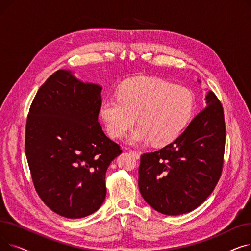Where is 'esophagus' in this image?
<instances>
[{"label": "esophagus", "mask_w": 251, "mask_h": 251, "mask_svg": "<svg viewBox=\"0 0 251 251\" xmlns=\"http://www.w3.org/2000/svg\"><path fill=\"white\" fill-rule=\"evenodd\" d=\"M129 153L131 154V155H133L135 159H139V153L137 152V151H132V150H129Z\"/></svg>", "instance_id": "obj_1"}]
</instances>
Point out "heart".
<instances>
[{"instance_id":"obj_1","label":"heart","mask_w":251,"mask_h":251,"mask_svg":"<svg viewBox=\"0 0 251 251\" xmlns=\"http://www.w3.org/2000/svg\"><path fill=\"white\" fill-rule=\"evenodd\" d=\"M194 111L191 91L165 79L141 77L124 82L117 97L104 98L100 116L108 134L123 137L136 122L132 143L163 147L174 141L189 124Z\"/></svg>"}]
</instances>
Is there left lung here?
I'll list each match as a JSON object with an SVG mask.
<instances>
[{
	"label": "left lung",
	"mask_w": 251,
	"mask_h": 251,
	"mask_svg": "<svg viewBox=\"0 0 251 251\" xmlns=\"http://www.w3.org/2000/svg\"><path fill=\"white\" fill-rule=\"evenodd\" d=\"M205 99L206 107L179 137L140 156V193L161 214L178 216L199 207L222 175L226 142L224 109L212 91Z\"/></svg>",
	"instance_id": "left-lung-1"
}]
</instances>
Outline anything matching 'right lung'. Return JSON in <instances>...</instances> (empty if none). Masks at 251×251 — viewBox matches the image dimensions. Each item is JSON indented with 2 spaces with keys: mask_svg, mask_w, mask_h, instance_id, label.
I'll return each mask as SVG.
<instances>
[{
  "mask_svg": "<svg viewBox=\"0 0 251 251\" xmlns=\"http://www.w3.org/2000/svg\"><path fill=\"white\" fill-rule=\"evenodd\" d=\"M101 87L58 70L39 87L25 128V154L34 188L56 214L87 217L100 207L105 173L122 152L98 120Z\"/></svg>",
  "mask_w": 251,
  "mask_h": 251,
  "instance_id": "obj_1",
  "label": "right lung"
}]
</instances>
